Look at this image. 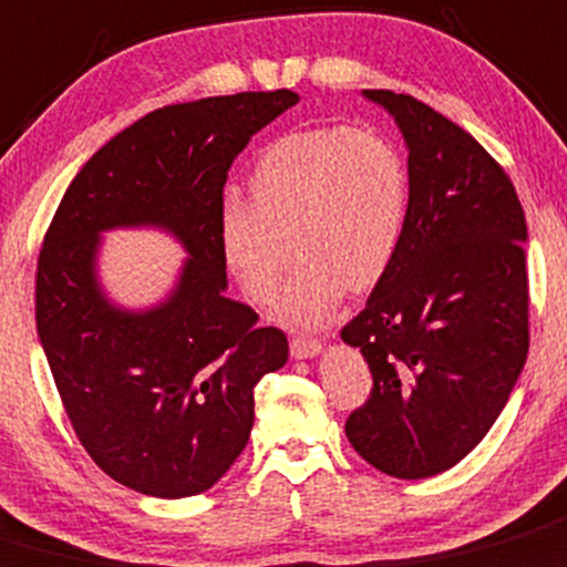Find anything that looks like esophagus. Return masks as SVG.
<instances>
[{"label":"esophagus","instance_id":"34e87169","mask_svg":"<svg viewBox=\"0 0 567 567\" xmlns=\"http://www.w3.org/2000/svg\"><path fill=\"white\" fill-rule=\"evenodd\" d=\"M321 351V340L316 338H293L290 340V354L296 360H307V357H316Z\"/></svg>","mask_w":567,"mask_h":567}]
</instances>
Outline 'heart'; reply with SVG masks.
<instances>
[{"mask_svg":"<svg viewBox=\"0 0 567 567\" xmlns=\"http://www.w3.org/2000/svg\"><path fill=\"white\" fill-rule=\"evenodd\" d=\"M251 196H227L216 238L229 277L268 305L290 262L299 271L277 305L290 327H321L349 288L377 285L393 266L410 216V174L393 141L349 124L277 137L251 172Z\"/></svg>","mask_w":567,"mask_h":567,"instance_id":"1","label":"heart"}]
</instances>
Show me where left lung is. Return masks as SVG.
Wrapping results in <instances>:
<instances>
[{"mask_svg":"<svg viewBox=\"0 0 567 567\" xmlns=\"http://www.w3.org/2000/svg\"><path fill=\"white\" fill-rule=\"evenodd\" d=\"M365 96L410 150V216L393 266L340 329L373 377L346 435L382 474L426 480L480 446L526 362V218L471 132L406 93Z\"/></svg>","mask_w":567,"mask_h":567,"instance_id":"obj_1","label":"left lung"}]
</instances>
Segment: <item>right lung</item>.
I'll return each mask as SVG.
<instances>
[{"instance_id": "1", "label": "right lung", "mask_w": 567, "mask_h": 567, "mask_svg": "<svg viewBox=\"0 0 567 567\" xmlns=\"http://www.w3.org/2000/svg\"><path fill=\"white\" fill-rule=\"evenodd\" d=\"M296 102L246 91L137 118L80 168L43 235L38 338L76 437L124 487L185 498L216 485L249 443L257 382L288 362L282 329L224 296L216 221L235 157ZM115 226H163L189 249L163 306L103 299L97 235Z\"/></svg>"}]
</instances>
